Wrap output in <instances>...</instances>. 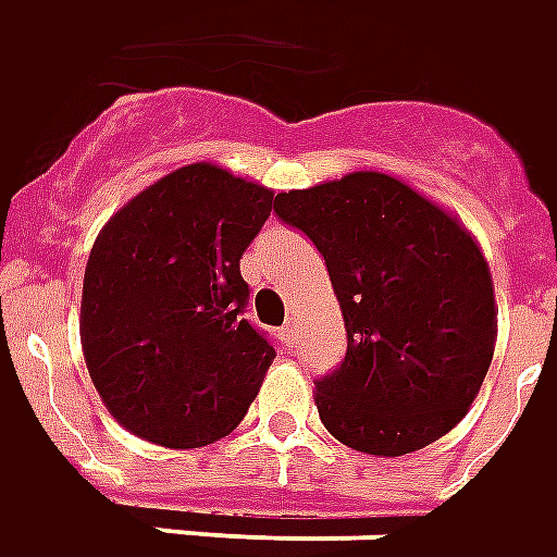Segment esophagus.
Listing matches in <instances>:
<instances>
[{
  "label": "esophagus",
  "instance_id": "34e87169",
  "mask_svg": "<svg viewBox=\"0 0 557 557\" xmlns=\"http://www.w3.org/2000/svg\"><path fill=\"white\" fill-rule=\"evenodd\" d=\"M282 342H285L287 348L297 345V321H287L285 326H282Z\"/></svg>",
  "mask_w": 557,
  "mask_h": 557
}]
</instances>
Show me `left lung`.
<instances>
[{
    "mask_svg": "<svg viewBox=\"0 0 557 557\" xmlns=\"http://www.w3.org/2000/svg\"><path fill=\"white\" fill-rule=\"evenodd\" d=\"M275 203L323 255L345 314L348 354L314 381L326 432L372 456L447 435L480 393L498 333L474 236L386 173H348Z\"/></svg>",
    "mask_w": 557,
    "mask_h": 557,
    "instance_id": "obj_1",
    "label": "left lung"
}]
</instances>
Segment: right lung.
<instances>
[{
    "label": "right lung",
    "instance_id": "obj_1",
    "mask_svg": "<svg viewBox=\"0 0 557 557\" xmlns=\"http://www.w3.org/2000/svg\"><path fill=\"white\" fill-rule=\"evenodd\" d=\"M270 188L188 164L128 200L83 275L81 342L108 411L137 437L207 447L243 423L275 348L248 323L239 258Z\"/></svg>",
    "mask_w": 557,
    "mask_h": 557
}]
</instances>
